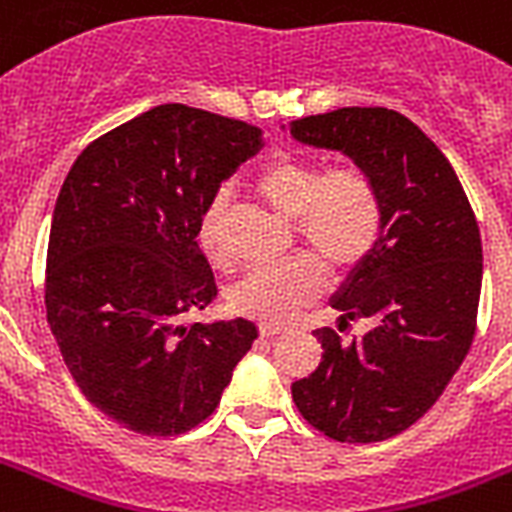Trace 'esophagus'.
<instances>
[{"label": "esophagus", "mask_w": 512, "mask_h": 512, "mask_svg": "<svg viewBox=\"0 0 512 512\" xmlns=\"http://www.w3.org/2000/svg\"><path fill=\"white\" fill-rule=\"evenodd\" d=\"M276 335H281V327H276V324H260V337L268 340V337H276Z\"/></svg>", "instance_id": "esophagus-1"}]
</instances>
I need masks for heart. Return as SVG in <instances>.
<instances>
[{"mask_svg":"<svg viewBox=\"0 0 512 512\" xmlns=\"http://www.w3.org/2000/svg\"><path fill=\"white\" fill-rule=\"evenodd\" d=\"M257 193L281 217L297 223V233L329 273H348L372 255L382 233V204L377 188L361 170L327 172L321 164L281 156L255 180ZM225 196H215L201 215L199 241L209 263L225 268L231 252L223 239ZM319 265L308 257L260 265L228 289V305L239 316L281 324L321 292Z\"/></svg>","mask_w":512,"mask_h":512,"instance_id":"b5f03b06","label":"heart"}]
</instances>
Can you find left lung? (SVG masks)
<instances>
[{"label": "left lung", "instance_id": "left-lung-1", "mask_svg": "<svg viewBox=\"0 0 512 512\" xmlns=\"http://www.w3.org/2000/svg\"><path fill=\"white\" fill-rule=\"evenodd\" d=\"M289 135L353 159L382 204L377 247L332 297L340 327L369 321V332L342 345L316 329L321 364L292 398L324 436L385 441L436 404L468 356L484 276L476 215L449 159L398 111L337 108L289 122Z\"/></svg>", "mask_w": 512, "mask_h": 512}]
</instances>
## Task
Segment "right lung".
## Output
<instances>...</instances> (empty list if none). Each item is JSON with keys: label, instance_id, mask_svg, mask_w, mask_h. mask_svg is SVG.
Returning a JSON list of instances; mask_svg holds the SVG:
<instances>
[{"label": "right lung", "instance_id": "obj_1", "mask_svg": "<svg viewBox=\"0 0 512 512\" xmlns=\"http://www.w3.org/2000/svg\"><path fill=\"white\" fill-rule=\"evenodd\" d=\"M260 148L252 124L164 103L92 140L63 180L47 247V321L79 390L124 428H196L255 342L247 319H180L217 297L196 241L201 215Z\"/></svg>", "mask_w": 512, "mask_h": 512}]
</instances>
